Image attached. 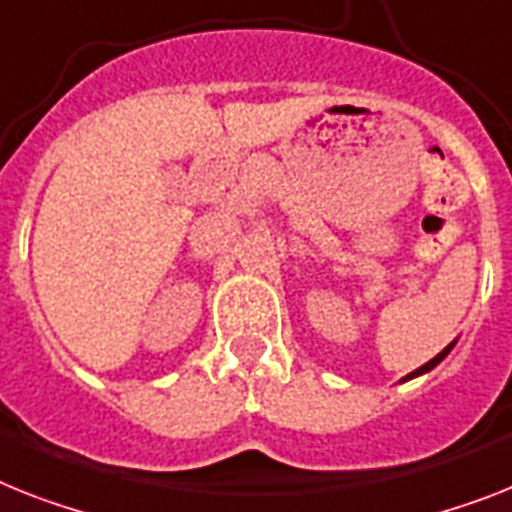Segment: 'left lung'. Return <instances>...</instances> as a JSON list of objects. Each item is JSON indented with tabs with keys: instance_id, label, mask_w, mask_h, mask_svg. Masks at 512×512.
I'll list each match as a JSON object with an SVG mask.
<instances>
[{
	"instance_id": "8db88e82",
	"label": "left lung",
	"mask_w": 512,
	"mask_h": 512,
	"mask_svg": "<svg viewBox=\"0 0 512 512\" xmlns=\"http://www.w3.org/2000/svg\"><path fill=\"white\" fill-rule=\"evenodd\" d=\"M450 350H453V342H450V345H447L445 350H442V353H437V356L432 358V361L429 363H424V366H421V369H416V371H411V374H408V377L405 379H411V377H418V374H424V371H429V369H434V366H437L439 361H442V358L447 356V353H450Z\"/></svg>"
}]
</instances>
